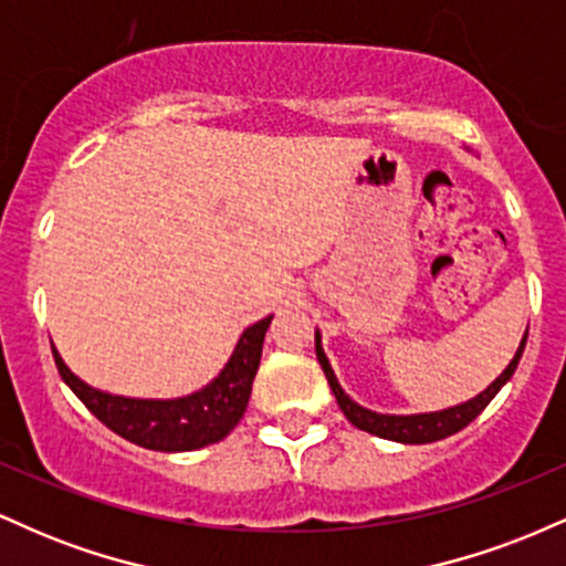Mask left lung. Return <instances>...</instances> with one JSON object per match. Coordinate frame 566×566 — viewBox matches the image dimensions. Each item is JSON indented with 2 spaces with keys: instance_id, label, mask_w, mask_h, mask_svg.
I'll return each mask as SVG.
<instances>
[{
  "instance_id": "1",
  "label": "left lung",
  "mask_w": 566,
  "mask_h": 566,
  "mask_svg": "<svg viewBox=\"0 0 566 566\" xmlns=\"http://www.w3.org/2000/svg\"><path fill=\"white\" fill-rule=\"evenodd\" d=\"M524 346H527V333H524L522 343H518L516 354H513L509 367H505L503 373H500L482 394L473 396V399L460 401V405L447 407V409H437V412L388 415V412H375V409L361 407L359 401H354L346 391H343V386L335 378V369H333V365H329L327 354H324V348H322V333L316 329V359H319L324 375H327V382H329V388H333V394H335L337 405H340V409H343V415H346V418L356 428H359V431H367V433H373V437H380V439L399 441V444H431V441L447 439V437H452V433L463 431V428L469 426L476 415H482V409L490 405L492 399H495V394L500 391V388L511 380V375L516 373L518 359H522V354H524Z\"/></svg>"
}]
</instances>
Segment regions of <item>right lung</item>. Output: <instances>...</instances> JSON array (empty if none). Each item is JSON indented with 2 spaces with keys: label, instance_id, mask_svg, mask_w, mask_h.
<instances>
[{
  "label": "right lung",
  "instance_id": "obj_1",
  "mask_svg": "<svg viewBox=\"0 0 566 566\" xmlns=\"http://www.w3.org/2000/svg\"><path fill=\"white\" fill-rule=\"evenodd\" d=\"M274 314L250 324L239 335L226 367L199 391L178 399H135L93 388L76 378L53 346L57 373L66 386L103 426L122 439L157 452H191L226 439L242 420L252 394L258 367H261L263 337Z\"/></svg>",
  "mask_w": 566,
  "mask_h": 566
}]
</instances>
